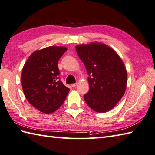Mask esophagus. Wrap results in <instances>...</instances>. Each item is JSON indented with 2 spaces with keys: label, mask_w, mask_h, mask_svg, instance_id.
Returning a JSON list of instances; mask_svg holds the SVG:
<instances>
[{
  "label": "esophagus",
  "mask_w": 155,
  "mask_h": 155,
  "mask_svg": "<svg viewBox=\"0 0 155 155\" xmlns=\"http://www.w3.org/2000/svg\"><path fill=\"white\" fill-rule=\"evenodd\" d=\"M77 85H78V84H77V83H75V84H72L71 85V87H74L76 86Z\"/></svg>",
  "instance_id": "1"
}]
</instances>
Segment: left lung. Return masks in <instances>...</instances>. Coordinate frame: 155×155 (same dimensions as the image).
I'll return each mask as SVG.
<instances>
[{"label": "left lung", "mask_w": 155, "mask_h": 155, "mask_svg": "<svg viewBox=\"0 0 155 155\" xmlns=\"http://www.w3.org/2000/svg\"><path fill=\"white\" fill-rule=\"evenodd\" d=\"M79 58L86 68L90 90L85 102L97 112L112 109L124 96L127 71L124 63L113 49L101 43L75 47Z\"/></svg>", "instance_id": "1"}]
</instances>
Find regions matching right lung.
Returning a JSON list of instances; mask_svg holds the SVG:
<instances>
[{
    "label": "right lung",
    "mask_w": 155,
    "mask_h": 155,
    "mask_svg": "<svg viewBox=\"0 0 155 155\" xmlns=\"http://www.w3.org/2000/svg\"><path fill=\"white\" fill-rule=\"evenodd\" d=\"M65 47L51 46L33 52L23 66L22 87L31 105L50 114L64 102L69 89L59 80L58 62L67 51Z\"/></svg>",
    "instance_id": "right-lung-1"
}]
</instances>
